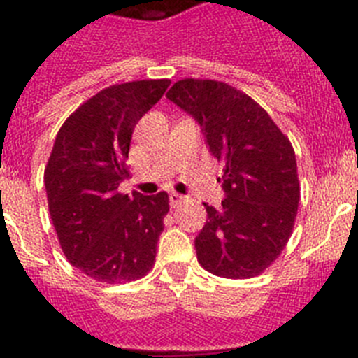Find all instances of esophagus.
<instances>
[{"label": "esophagus", "instance_id": "34e87169", "mask_svg": "<svg viewBox=\"0 0 358 358\" xmlns=\"http://www.w3.org/2000/svg\"><path fill=\"white\" fill-rule=\"evenodd\" d=\"M182 201H185V197H182V195L176 194V192H173V194H170V206L172 208H179L182 204Z\"/></svg>", "mask_w": 358, "mask_h": 358}]
</instances>
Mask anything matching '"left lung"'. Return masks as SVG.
Wrapping results in <instances>:
<instances>
[{
  "label": "left lung",
  "instance_id": "left-lung-1",
  "mask_svg": "<svg viewBox=\"0 0 358 358\" xmlns=\"http://www.w3.org/2000/svg\"><path fill=\"white\" fill-rule=\"evenodd\" d=\"M166 96L197 120L224 166L226 199L220 210L204 204L199 264L229 280L258 276L285 249L296 222L301 188L292 143L260 103L226 82L182 78Z\"/></svg>",
  "mask_w": 358,
  "mask_h": 358
}]
</instances>
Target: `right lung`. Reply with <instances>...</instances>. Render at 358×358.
Returning <instances> with one entry per match:
<instances>
[{"mask_svg":"<svg viewBox=\"0 0 358 358\" xmlns=\"http://www.w3.org/2000/svg\"><path fill=\"white\" fill-rule=\"evenodd\" d=\"M169 78L109 85L85 100L59 129L44 169L48 210L64 256L102 283L136 281L150 273L169 194H120L129 177L132 132L157 103Z\"/></svg>","mask_w":358,"mask_h":358,"instance_id":"right-lung-1","label":"right lung"}]
</instances>
